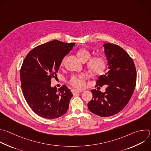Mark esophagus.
Segmentation results:
<instances>
[{"label": "esophagus", "mask_w": 151, "mask_h": 151, "mask_svg": "<svg viewBox=\"0 0 151 151\" xmlns=\"http://www.w3.org/2000/svg\"><path fill=\"white\" fill-rule=\"evenodd\" d=\"M82 92H83L82 90H78V89H72V92L73 95H75L77 93H81Z\"/></svg>", "instance_id": "1"}]
</instances>
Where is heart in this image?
<instances>
[{
  "label": "heart",
  "mask_w": 151,
  "mask_h": 151,
  "mask_svg": "<svg viewBox=\"0 0 151 151\" xmlns=\"http://www.w3.org/2000/svg\"><path fill=\"white\" fill-rule=\"evenodd\" d=\"M76 55L78 59L82 62H86L91 57V53L86 48L79 49L77 52ZM63 63V60L62 62V65ZM107 64V60L104 56L97 55L91 58L88 61L86 67L92 75H98L106 70ZM86 78V75L84 73L73 75L70 78L69 83L75 88H81L85 85V80Z\"/></svg>",
  "instance_id": "obj_1"
}]
</instances>
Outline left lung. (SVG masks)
<instances>
[{
  "label": "left lung",
  "instance_id": "obj_1",
  "mask_svg": "<svg viewBox=\"0 0 151 151\" xmlns=\"http://www.w3.org/2000/svg\"><path fill=\"white\" fill-rule=\"evenodd\" d=\"M108 62V71L99 76L95 86H106V91L92 89V99L88 107L92 113L110 117L121 111L132 96L136 83V70L132 58L120 46L111 43L104 45Z\"/></svg>",
  "mask_w": 151,
  "mask_h": 151
}]
</instances>
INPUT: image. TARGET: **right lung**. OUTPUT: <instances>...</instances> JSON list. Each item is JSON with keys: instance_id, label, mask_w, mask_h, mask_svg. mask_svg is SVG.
I'll list each match as a JSON object with an SVG mask.
<instances>
[{"instance_id": "1", "label": "right lung", "mask_w": 151, "mask_h": 151, "mask_svg": "<svg viewBox=\"0 0 151 151\" xmlns=\"http://www.w3.org/2000/svg\"><path fill=\"white\" fill-rule=\"evenodd\" d=\"M75 44L59 40L46 42L31 50L22 63L20 78L24 96L31 110L41 117L56 119L68 109L73 96L70 90L65 85L58 89L50 83Z\"/></svg>"}]
</instances>
